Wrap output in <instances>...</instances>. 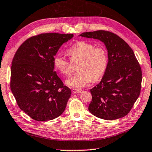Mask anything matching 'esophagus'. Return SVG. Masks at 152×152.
I'll return each instance as SVG.
<instances>
[{
	"label": "esophagus",
	"mask_w": 152,
	"mask_h": 152,
	"mask_svg": "<svg viewBox=\"0 0 152 152\" xmlns=\"http://www.w3.org/2000/svg\"><path fill=\"white\" fill-rule=\"evenodd\" d=\"M72 91L73 94H78V93H80V92H81V91H80V90L75 89V88H73Z\"/></svg>",
	"instance_id": "34e87169"
}]
</instances>
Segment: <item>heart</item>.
<instances>
[{"label":"heart","mask_w":152,"mask_h":152,"mask_svg":"<svg viewBox=\"0 0 152 152\" xmlns=\"http://www.w3.org/2000/svg\"><path fill=\"white\" fill-rule=\"evenodd\" d=\"M71 60H79L77 65L79 71L66 81V84L75 88H83L103 75L107 64V52L102 46H96L91 42L79 41L67 50ZM56 68L64 75L72 72V64L63 55L58 54L54 58Z\"/></svg>","instance_id":"1"}]
</instances>
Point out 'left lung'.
Here are the masks:
<instances>
[{
  "mask_svg": "<svg viewBox=\"0 0 152 152\" xmlns=\"http://www.w3.org/2000/svg\"><path fill=\"white\" fill-rule=\"evenodd\" d=\"M100 40L107 50L108 62L101 81L91 89L88 110L102 119L115 120L127 115L141 90L142 70L134 52L121 37L103 30L80 34Z\"/></svg>",
  "mask_w": 152,
  "mask_h": 152,
  "instance_id": "obj_1",
  "label": "left lung"
}]
</instances>
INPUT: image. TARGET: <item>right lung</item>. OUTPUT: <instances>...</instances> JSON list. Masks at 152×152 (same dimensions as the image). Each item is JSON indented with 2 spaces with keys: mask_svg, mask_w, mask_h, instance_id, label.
<instances>
[{
  "mask_svg": "<svg viewBox=\"0 0 152 152\" xmlns=\"http://www.w3.org/2000/svg\"><path fill=\"white\" fill-rule=\"evenodd\" d=\"M73 34L42 33L27 39L12 62L10 88L20 109L31 118H57L72 94L54 71V58Z\"/></svg>",
  "mask_w": 152,
  "mask_h": 152,
  "instance_id": "right-lung-1",
  "label": "right lung"
}]
</instances>
